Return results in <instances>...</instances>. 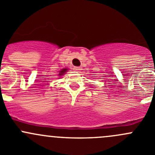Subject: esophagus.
<instances>
[{
  "mask_svg": "<svg viewBox=\"0 0 155 155\" xmlns=\"http://www.w3.org/2000/svg\"><path fill=\"white\" fill-rule=\"evenodd\" d=\"M74 70H76V71L79 72V71H80L81 68H80V67H76V68H74Z\"/></svg>",
  "mask_w": 155,
  "mask_h": 155,
  "instance_id": "obj_1",
  "label": "esophagus"
}]
</instances>
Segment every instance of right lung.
Returning <instances> with one entry per match:
<instances>
[{
	"instance_id": "obj_1",
	"label": "right lung",
	"mask_w": 155,
	"mask_h": 155,
	"mask_svg": "<svg viewBox=\"0 0 155 155\" xmlns=\"http://www.w3.org/2000/svg\"><path fill=\"white\" fill-rule=\"evenodd\" d=\"M68 69L67 68H64V69H62L61 70H60V72H59V73H58V76H62V75H64V74H65V73H66L67 71H68Z\"/></svg>"
}]
</instances>
